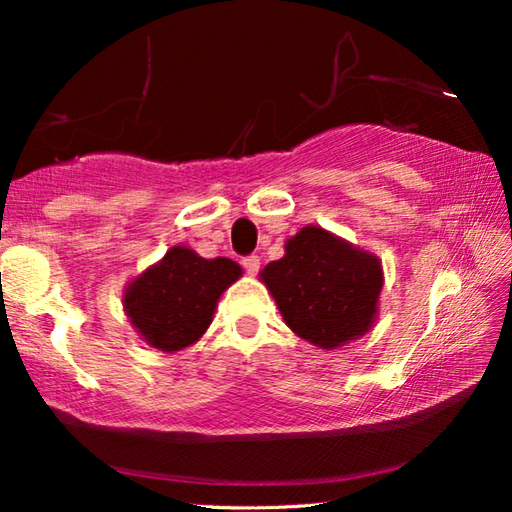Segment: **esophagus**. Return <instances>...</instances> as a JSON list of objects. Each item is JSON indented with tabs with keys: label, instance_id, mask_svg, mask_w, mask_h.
<instances>
[{
	"label": "esophagus",
	"instance_id": "34e87169",
	"mask_svg": "<svg viewBox=\"0 0 512 512\" xmlns=\"http://www.w3.org/2000/svg\"><path fill=\"white\" fill-rule=\"evenodd\" d=\"M241 264H244V268L250 275H255L259 271V264H262V262H259L257 255H248V257L241 259Z\"/></svg>",
	"mask_w": 512,
	"mask_h": 512
}]
</instances>
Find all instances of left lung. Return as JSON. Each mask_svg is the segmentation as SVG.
Here are the masks:
<instances>
[{
	"label": "left lung",
	"mask_w": 512,
	"mask_h": 512,
	"mask_svg": "<svg viewBox=\"0 0 512 512\" xmlns=\"http://www.w3.org/2000/svg\"><path fill=\"white\" fill-rule=\"evenodd\" d=\"M277 309L300 339L334 350L375 323L384 273L381 262L318 225L284 244V257L259 273Z\"/></svg>",
	"instance_id": "obj_1"
}]
</instances>
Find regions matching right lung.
I'll return each mask as SVG.
<instances>
[{"mask_svg":"<svg viewBox=\"0 0 512 512\" xmlns=\"http://www.w3.org/2000/svg\"><path fill=\"white\" fill-rule=\"evenodd\" d=\"M241 273L228 257L205 259L192 248L173 246L128 284L124 311L151 348L185 350L205 334L221 293Z\"/></svg>","mask_w":512,"mask_h":512,"instance_id":"add662e5","label":"right lung"}]
</instances>
